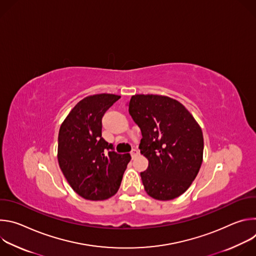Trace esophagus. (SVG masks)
Here are the masks:
<instances>
[{
  "label": "esophagus",
  "mask_w": 256,
  "mask_h": 256,
  "mask_svg": "<svg viewBox=\"0 0 256 256\" xmlns=\"http://www.w3.org/2000/svg\"><path fill=\"white\" fill-rule=\"evenodd\" d=\"M130 155H132V158H136L138 155V151L136 149H132V152H130Z\"/></svg>",
  "instance_id": "obj_1"
}]
</instances>
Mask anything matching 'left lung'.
Listing matches in <instances>:
<instances>
[{
    "label": "left lung",
    "instance_id": "obj_1",
    "mask_svg": "<svg viewBox=\"0 0 256 256\" xmlns=\"http://www.w3.org/2000/svg\"><path fill=\"white\" fill-rule=\"evenodd\" d=\"M128 112L142 132L140 154L149 160L148 169L140 172L146 192L158 200L184 194L202 163L200 124L184 105L168 96L134 95Z\"/></svg>",
    "mask_w": 256,
    "mask_h": 256
}]
</instances>
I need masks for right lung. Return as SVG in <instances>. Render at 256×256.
<instances>
[{
    "mask_svg": "<svg viewBox=\"0 0 256 256\" xmlns=\"http://www.w3.org/2000/svg\"><path fill=\"white\" fill-rule=\"evenodd\" d=\"M120 98L114 94L85 97L72 109L58 132V160L70 188L89 200L114 196L130 160L118 154L101 134L102 118Z\"/></svg>",
    "mask_w": 256,
    "mask_h": 256,
    "instance_id": "right-lung-1",
    "label": "right lung"
}]
</instances>
